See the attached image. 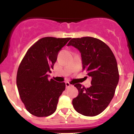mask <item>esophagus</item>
<instances>
[{"label": "esophagus", "instance_id": "esophagus-1", "mask_svg": "<svg viewBox=\"0 0 134 134\" xmlns=\"http://www.w3.org/2000/svg\"><path fill=\"white\" fill-rule=\"evenodd\" d=\"M65 86H66V87L68 88V87H69V86H71L72 85H70V83H69V82L67 81V82H65Z\"/></svg>", "mask_w": 134, "mask_h": 134}]
</instances>
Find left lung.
I'll return each instance as SVG.
<instances>
[{"mask_svg": "<svg viewBox=\"0 0 134 134\" xmlns=\"http://www.w3.org/2000/svg\"><path fill=\"white\" fill-rule=\"evenodd\" d=\"M67 46L79 51L83 70L92 77L90 88L74 85L79 94L72 100L73 107L84 116H95L105 109L114 97L119 81L116 60L106 44L92 37L73 38Z\"/></svg>", "mask_w": 134, "mask_h": 134, "instance_id": "left-lung-1", "label": "left lung"}]
</instances>
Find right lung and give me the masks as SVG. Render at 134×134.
I'll use <instances>...</instances> for the list:
<instances>
[{
  "label": "right lung",
  "instance_id": "add662e5",
  "mask_svg": "<svg viewBox=\"0 0 134 134\" xmlns=\"http://www.w3.org/2000/svg\"><path fill=\"white\" fill-rule=\"evenodd\" d=\"M70 38L46 37L32 46L18 67L16 84L19 95L28 111L37 117L55 113L65 83L51 79V69L59 51Z\"/></svg>",
  "mask_w": 134,
  "mask_h": 134
}]
</instances>
